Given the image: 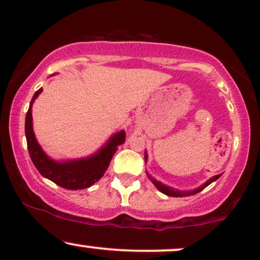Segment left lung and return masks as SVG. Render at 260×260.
<instances>
[{"instance_id":"left-lung-1","label":"left lung","mask_w":260,"mask_h":260,"mask_svg":"<svg viewBox=\"0 0 260 260\" xmlns=\"http://www.w3.org/2000/svg\"><path fill=\"white\" fill-rule=\"evenodd\" d=\"M146 160H148V154H146V151H145V162H146ZM146 176H148L149 179L152 181V184H154V185H155L156 187H157V189L160 190V191H161L162 193H165V195H167V196H173V198H184V196L195 195V193L202 191V190L205 189V187H207V186L209 185V184L213 183V181L217 180L218 178H219V177L221 176V174H218V176L212 177L211 179H208L207 181H206V183H203L201 186L196 187V189H193V190H189V191H184V190H181V191H180V190L173 189V187H171V186H168V185H165V184H162L161 181L156 180L155 178H152L151 176H150L148 172H146Z\"/></svg>"}]
</instances>
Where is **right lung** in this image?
Wrapping results in <instances>:
<instances>
[{
	"mask_svg": "<svg viewBox=\"0 0 260 260\" xmlns=\"http://www.w3.org/2000/svg\"><path fill=\"white\" fill-rule=\"evenodd\" d=\"M41 92H42V88H40L34 94L30 102L29 110L26 112V117H25V137H26L27 150H29L31 160L43 177L64 189L82 190L92 186L104 176L110 165L112 156L117 151V146L124 143L126 132L121 131V132L115 133L103 148H100L95 154L88 157L67 161L53 160L48 155H46V152L40 146L32 129L31 109Z\"/></svg>",
	"mask_w": 260,
	"mask_h": 260,
	"instance_id": "add662e5",
	"label": "right lung"
}]
</instances>
